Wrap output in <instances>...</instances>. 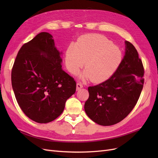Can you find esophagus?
<instances>
[{
    "mask_svg": "<svg viewBox=\"0 0 158 158\" xmlns=\"http://www.w3.org/2000/svg\"><path fill=\"white\" fill-rule=\"evenodd\" d=\"M83 87V85L80 83V82H78L77 84H76V90H80L81 88H82Z\"/></svg>",
    "mask_w": 158,
    "mask_h": 158,
    "instance_id": "1",
    "label": "esophagus"
}]
</instances>
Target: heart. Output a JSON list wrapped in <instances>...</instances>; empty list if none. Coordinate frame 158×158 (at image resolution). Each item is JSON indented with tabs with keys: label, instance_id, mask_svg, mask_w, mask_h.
Masks as SVG:
<instances>
[{
	"label": "heart",
	"instance_id": "1",
	"mask_svg": "<svg viewBox=\"0 0 158 158\" xmlns=\"http://www.w3.org/2000/svg\"><path fill=\"white\" fill-rule=\"evenodd\" d=\"M86 61H85V60ZM122 60L121 49L106 37L99 34L84 36L71 44L66 51L65 63L71 73H75L84 65L82 78L94 82L106 80L116 70Z\"/></svg>",
	"mask_w": 158,
	"mask_h": 158
}]
</instances>
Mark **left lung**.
<instances>
[{"instance_id": "obj_1", "label": "left lung", "mask_w": 158, "mask_h": 158, "mask_svg": "<svg viewBox=\"0 0 158 158\" xmlns=\"http://www.w3.org/2000/svg\"><path fill=\"white\" fill-rule=\"evenodd\" d=\"M125 55L108 80L88 87L85 103L87 115L98 125L111 126L121 122L135 107L144 85L142 60L131 43L125 41Z\"/></svg>"}]
</instances>
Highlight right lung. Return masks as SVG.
<instances>
[{
  "label": "right lung",
  "instance_id": "right-lung-1",
  "mask_svg": "<svg viewBox=\"0 0 158 158\" xmlns=\"http://www.w3.org/2000/svg\"><path fill=\"white\" fill-rule=\"evenodd\" d=\"M52 36L41 32L23 45L11 73L12 89L22 111L33 121L47 123L63 113L76 83L62 69Z\"/></svg>",
  "mask_w": 158,
  "mask_h": 158
}]
</instances>
